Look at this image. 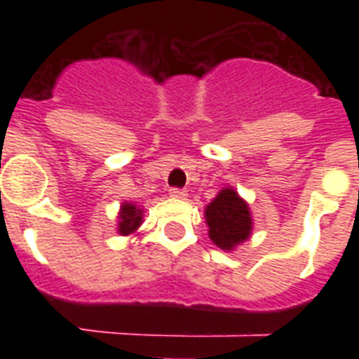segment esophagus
Instances as JSON below:
<instances>
[{"label": "esophagus", "instance_id": "34e87169", "mask_svg": "<svg viewBox=\"0 0 359 359\" xmlns=\"http://www.w3.org/2000/svg\"><path fill=\"white\" fill-rule=\"evenodd\" d=\"M169 196L175 197V199H184L188 194H186V190H182V188H171V190H169Z\"/></svg>", "mask_w": 359, "mask_h": 359}]
</instances>
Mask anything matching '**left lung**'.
Masks as SVG:
<instances>
[{
	"label": "left lung",
	"instance_id": "left-lung-1",
	"mask_svg": "<svg viewBox=\"0 0 359 359\" xmlns=\"http://www.w3.org/2000/svg\"><path fill=\"white\" fill-rule=\"evenodd\" d=\"M208 236L222 250H233L251 233L250 208L235 190L225 188L205 210Z\"/></svg>",
	"mask_w": 359,
	"mask_h": 359
}]
</instances>
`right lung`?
<instances>
[{
  "label": "right lung",
  "instance_id": "obj_1",
  "mask_svg": "<svg viewBox=\"0 0 359 359\" xmlns=\"http://www.w3.org/2000/svg\"><path fill=\"white\" fill-rule=\"evenodd\" d=\"M119 218V233L121 235H130L141 225V210L135 208V205H132V203H124Z\"/></svg>",
  "mask_w": 359,
  "mask_h": 359
}]
</instances>
